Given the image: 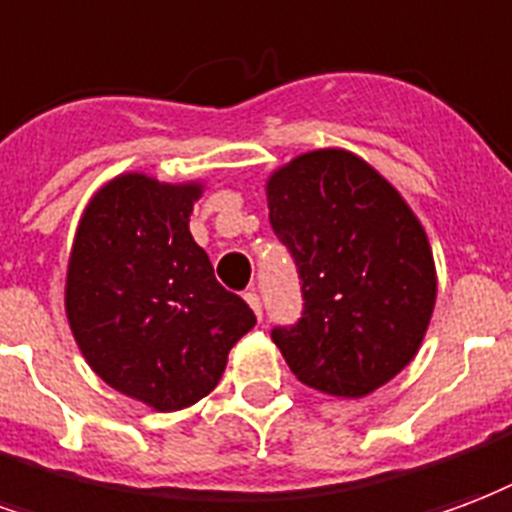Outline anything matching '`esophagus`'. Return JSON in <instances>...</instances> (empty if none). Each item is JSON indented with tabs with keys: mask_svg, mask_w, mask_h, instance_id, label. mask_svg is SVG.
<instances>
[{
	"mask_svg": "<svg viewBox=\"0 0 512 512\" xmlns=\"http://www.w3.org/2000/svg\"><path fill=\"white\" fill-rule=\"evenodd\" d=\"M244 298H246V304L252 306V312L257 314V320H263V304H260V295H257V290H246Z\"/></svg>",
	"mask_w": 512,
	"mask_h": 512,
	"instance_id": "esophagus-1",
	"label": "esophagus"
}]
</instances>
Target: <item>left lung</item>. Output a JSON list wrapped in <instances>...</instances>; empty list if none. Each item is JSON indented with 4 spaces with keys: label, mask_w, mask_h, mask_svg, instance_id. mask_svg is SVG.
I'll return each instance as SVG.
<instances>
[{
    "label": "left lung",
    "mask_w": 512,
    "mask_h": 512,
    "mask_svg": "<svg viewBox=\"0 0 512 512\" xmlns=\"http://www.w3.org/2000/svg\"><path fill=\"white\" fill-rule=\"evenodd\" d=\"M268 219L293 255L304 312L271 339L314 391L361 399L415 358L437 271L426 230L380 173L344 149L309 151L268 179Z\"/></svg>",
    "instance_id": "obj_1"
}]
</instances>
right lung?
I'll return each instance as SVG.
<instances>
[{
	"mask_svg": "<svg viewBox=\"0 0 512 512\" xmlns=\"http://www.w3.org/2000/svg\"><path fill=\"white\" fill-rule=\"evenodd\" d=\"M200 184L143 173L108 181L75 233L64 306L94 374L160 412L217 388L255 312L227 293L189 233Z\"/></svg>",
	"mask_w": 512,
	"mask_h": 512,
	"instance_id": "obj_1",
	"label": "right lung"
}]
</instances>
